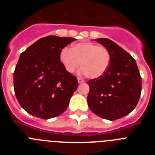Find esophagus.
Here are the masks:
<instances>
[{
	"mask_svg": "<svg viewBox=\"0 0 155 155\" xmlns=\"http://www.w3.org/2000/svg\"><path fill=\"white\" fill-rule=\"evenodd\" d=\"M78 83H80V84L84 82V80L82 78H78Z\"/></svg>",
	"mask_w": 155,
	"mask_h": 155,
	"instance_id": "1",
	"label": "esophagus"
}]
</instances>
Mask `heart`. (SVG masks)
Listing matches in <instances>:
<instances>
[{"label": "heart", "instance_id": "obj_1", "mask_svg": "<svg viewBox=\"0 0 155 155\" xmlns=\"http://www.w3.org/2000/svg\"><path fill=\"white\" fill-rule=\"evenodd\" d=\"M61 61L69 73H74L81 64L85 76L94 79L102 76L107 71L110 64V53L105 47L98 46L93 42H79L71 50L63 49Z\"/></svg>", "mask_w": 155, "mask_h": 155}]
</instances>
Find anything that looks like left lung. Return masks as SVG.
Listing matches in <instances>:
<instances>
[{
	"label": "left lung",
	"instance_id": "1",
	"mask_svg": "<svg viewBox=\"0 0 155 155\" xmlns=\"http://www.w3.org/2000/svg\"><path fill=\"white\" fill-rule=\"evenodd\" d=\"M95 41L110 53V64L102 76L87 82L90 90L87 104L97 116L116 120L132 112L141 93V77L130 53L109 39Z\"/></svg>",
	"mask_w": 155,
	"mask_h": 155
}]
</instances>
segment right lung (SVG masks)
Returning <instances> with one entry per match:
<instances>
[{"instance_id":"1","label":"right lung","mask_w":155,"mask_h":155,"mask_svg":"<svg viewBox=\"0 0 155 155\" xmlns=\"http://www.w3.org/2000/svg\"><path fill=\"white\" fill-rule=\"evenodd\" d=\"M74 40L49 35L21 53L14 71V89L19 104L28 113L47 120L67 109L78 81L66 71L61 53Z\"/></svg>"}]
</instances>
